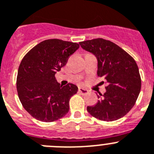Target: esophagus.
I'll return each instance as SVG.
<instances>
[{
  "label": "esophagus",
  "mask_w": 154,
  "mask_h": 154,
  "mask_svg": "<svg viewBox=\"0 0 154 154\" xmlns=\"http://www.w3.org/2000/svg\"><path fill=\"white\" fill-rule=\"evenodd\" d=\"M78 91L82 94V95H85V94H88V91L87 89H84V88H82V87H79Z\"/></svg>",
  "instance_id": "34e87169"
}]
</instances>
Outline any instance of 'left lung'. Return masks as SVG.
Instances as JSON below:
<instances>
[{
  "instance_id": "left-lung-1",
  "label": "left lung",
  "mask_w": 154,
  "mask_h": 154,
  "mask_svg": "<svg viewBox=\"0 0 154 154\" xmlns=\"http://www.w3.org/2000/svg\"><path fill=\"white\" fill-rule=\"evenodd\" d=\"M85 51L96 56L97 76L106 83V91L87 110L95 118L113 121L125 116L139 96L141 78L134 58L114 43L103 38L80 42ZM102 81L100 84H103Z\"/></svg>"
}]
</instances>
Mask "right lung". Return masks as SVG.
<instances>
[{
	"label": "right lung",
	"mask_w": 154,
	"mask_h": 154,
	"mask_svg": "<svg viewBox=\"0 0 154 154\" xmlns=\"http://www.w3.org/2000/svg\"><path fill=\"white\" fill-rule=\"evenodd\" d=\"M77 43L45 40L29 51L20 63L17 90L23 108L37 120L53 122L69 111L70 97L78 88L57 82L55 74L79 48Z\"/></svg>",
	"instance_id": "1"
}]
</instances>
